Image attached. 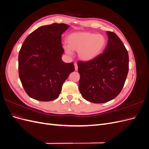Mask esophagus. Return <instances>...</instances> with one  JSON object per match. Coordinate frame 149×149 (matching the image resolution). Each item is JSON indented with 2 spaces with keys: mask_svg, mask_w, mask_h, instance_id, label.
I'll return each instance as SVG.
<instances>
[{
  "mask_svg": "<svg viewBox=\"0 0 149 149\" xmlns=\"http://www.w3.org/2000/svg\"><path fill=\"white\" fill-rule=\"evenodd\" d=\"M74 69H75V70L77 71V70H78V68L77 63H75L74 64Z\"/></svg>",
  "mask_w": 149,
  "mask_h": 149,
  "instance_id": "1",
  "label": "esophagus"
}]
</instances>
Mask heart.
Here are the masks:
<instances>
[{
  "instance_id": "1",
  "label": "heart",
  "mask_w": 149,
  "mask_h": 149,
  "mask_svg": "<svg viewBox=\"0 0 149 149\" xmlns=\"http://www.w3.org/2000/svg\"><path fill=\"white\" fill-rule=\"evenodd\" d=\"M67 53L71 51L78 52L80 60L89 61L96 58L104 51L107 44L104 35L88 31H79L71 33L67 37Z\"/></svg>"
}]
</instances>
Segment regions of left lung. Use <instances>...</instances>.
Masks as SVG:
<instances>
[{
  "label": "left lung",
  "mask_w": 149,
  "mask_h": 149,
  "mask_svg": "<svg viewBox=\"0 0 149 149\" xmlns=\"http://www.w3.org/2000/svg\"><path fill=\"white\" fill-rule=\"evenodd\" d=\"M108 42L96 58L78 61L79 89L82 96L93 103H104L120 93L129 71V55L115 33L107 31Z\"/></svg>",
  "instance_id": "8db88e82"
}]
</instances>
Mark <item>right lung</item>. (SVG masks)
I'll return each instance as SVG.
<instances>
[{
	"label": "right lung",
	"mask_w": 149,
	"mask_h": 149,
	"mask_svg": "<svg viewBox=\"0 0 149 149\" xmlns=\"http://www.w3.org/2000/svg\"><path fill=\"white\" fill-rule=\"evenodd\" d=\"M69 26L65 24L42 26L22 45L19 54V78L26 94L34 100H56L63 84L74 71L73 62L66 63L61 60V35Z\"/></svg>",
	"instance_id": "right-lung-1"
}]
</instances>
